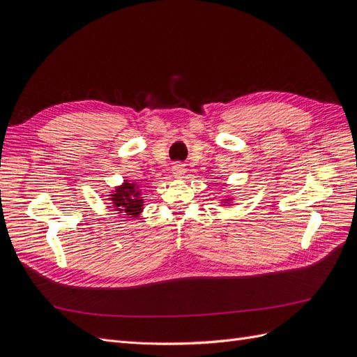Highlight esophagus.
Instances as JSON below:
<instances>
[{
	"instance_id": "obj_1",
	"label": "esophagus",
	"mask_w": 357,
	"mask_h": 357,
	"mask_svg": "<svg viewBox=\"0 0 357 357\" xmlns=\"http://www.w3.org/2000/svg\"><path fill=\"white\" fill-rule=\"evenodd\" d=\"M172 174H174L177 178H183L186 174V168L183 164H176L174 167H172Z\"/></svg>"
}]
</instances>
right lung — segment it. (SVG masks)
Here are the masks:
<instances>
[{
	"mask_svg": "<svg viewBox=\"0 0 357 357\" xmlns=\"http://www.w3.org/2000/svg\"><path fill=\"white\" fill-rule=\"evenodd\" d=\"M112 201L114 205V210L119 213H123V215L129 218H137V215L143 210V199H142V190L135 183H128L125 180L121 188H117L113 193Z\"/></svg>",
	"mask_w": 357,
	"mask_h": 357,
	"instance_id": "add662e5",
	"label": "right lung"
}]
</instances>
